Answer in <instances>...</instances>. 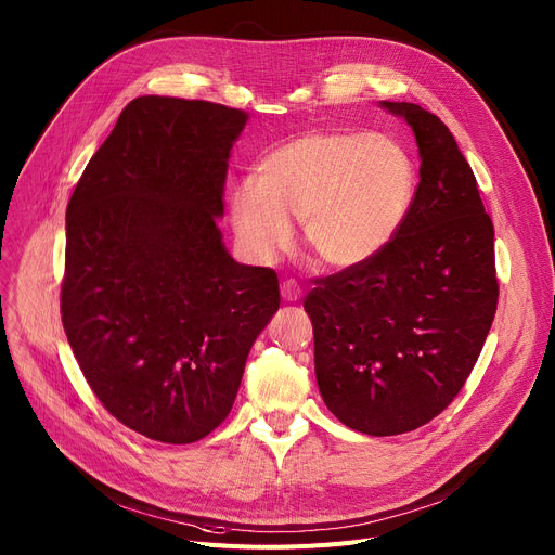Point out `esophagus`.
I'll use <instances>...</instances> for the list:
<instances>
[{"label":"esophagus","mask_w":555,"mask_h":555,"mask_svg":"<svg viewBox=\"0 0 555 555\" xmlns=\"http://www.w3.org/2000/svg\"><path fill=\"white\" fill-rule=\"evenodd\" d=\"M281 297H283V301H289V304L299 301L301 299V287L297 285V281H293V279L283 281L281 283Z\"/></svg>","instance_id":"34e87169"}]
</instances>
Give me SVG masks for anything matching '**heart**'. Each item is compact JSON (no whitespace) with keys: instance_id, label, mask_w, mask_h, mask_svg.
I'll return each mask as SVG.
<instances>
[{"instance_id":"b5f03b06","label":"heart","mask_w":555,"mask_h":555,"mask_svg":"<svg viewBox=\"0 0 555 555\" xmlns=\"http://www.w3.org/2000/svg\"><path fill=\"white\" fill-rule=\"evenodd\" d=\"M416 189V162L398 139L317 130L262 155L254 182L231 189L229 216L238 245L258 262L289 247V218H301L312 258L351 270L391 247L412 214Z\"/></svg>"}]
</instances>
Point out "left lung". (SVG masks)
<instances>
[{
  "label": "left lung",
  "mask_w": 555,
  "mask_h": 555,
  "mask_svg": "<svg viewBox=\"0 0 555 555\" xmlns=\"http://www.w3.org/2000/svg\"><path fill=\"white\" fill-rule=\"evenodd\" d=\"M412 126L421 182L398 238L366 266L317 279L304 308L328 410L371 436L412 431L456 398L498 310L494 229L439 116L383 101Z\"/></svg>",
  "instance_id": "left-lung-1"
}]
</instances>
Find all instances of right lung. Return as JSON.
<instances>
[{"mask_svg": "<svg viewBox=\"0 0 555 555\" xmlns=\"http://www.w3.org/2000/svg\"><path fill=\"white\" fill-rule=\"evenodd\" d=\"M245 124L220 103L139 96L67 204L69 346L105 410L159 443H195L227 418L281 304L276 272L233 260L216 224Z\"/></svg>", "mask_w": 555, "mask_h": 555, "instance_id": "add662e5", "label": "right lung"}]
</instances>
